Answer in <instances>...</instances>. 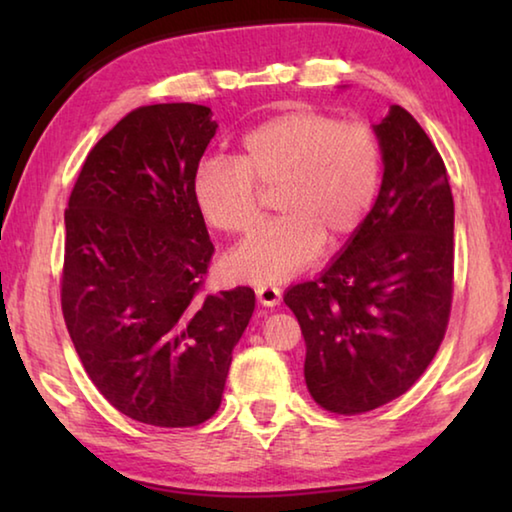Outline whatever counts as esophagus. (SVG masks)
Returning a JSON list of instances; mask_svg holds the SVG:
<instances>
[{"label": "esophagus", "mask_w": 512, "mask_h": 512, "mask_svg": "<svg viewBox=\"0 0 512 512\" xmlns=\"http://www.w3.org/2000/svg\"><path fill=\"white\" fill-rule=\"evenodd\" d=\"M255 293H257L259 305H264V307H275V305H280V300H282V289L273 287V284H264V287H257Z\"/></svg>", "instance_id": "1"}]
</instances>
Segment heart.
<instances>
[{
  "label": "heart",
  "instance_id": "obj_1",
  "mask_svg": "<svg viewBox=\"0 0 512 512\" xmlns=\"http://www.w3.org/2000/svg\"><path fill=\"white\" fill-rule=\"evenodd\" d=\"M384 153L366 121L291 110L262 121L239 142L235 158H207L194 173V203L225 235L259 223V189H273L275 221L225 259V273L246 284H277L339 244L368 219L377 201Z\"/></svg>",
  "mask_w": 512,
  "mask_h": 512
}]
</instances>
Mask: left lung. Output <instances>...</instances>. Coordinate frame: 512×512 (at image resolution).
I'll return each mask as SVG.
<instances>
[{
	"mask_svg": "<svg viewBox=\"0 0 512 512\" xmlns=\"http://www.w3.org/2000/svg\"><path fill=\"white\" fill-rule=\"evenodd\" d=\"M384 180L343 255L284 293L305 336L318 406L359 415L404 395L445 339L454 293V198L436 144L393 106L375 126Z\"/></svg>",
	"mask_w": 512,
	"mask_h": 512,
	"instance_id": "8db88e82",
	"label": "left lung"
}]
</instances>
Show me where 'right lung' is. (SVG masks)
Listing matches in <instances>:
<instances>
[{
	"mask_svg": "<svg viewBox=\"0 0 512 512\" xmlns=\"http://www.w3.org/2000/svg\"><path fill=\"white\" fill-rule=\"evenodd\" d=\"M212 110L155 103L92 146L65 210L60 305L99 393L153 427H196L219 411L255 291L205 293L214 246L194 173Z\"/></svg>",
	"mask_w": 512,
	"mask_h": 512,
	"instance_id": "1",
	"label": "right lung"
}]
</instances>
